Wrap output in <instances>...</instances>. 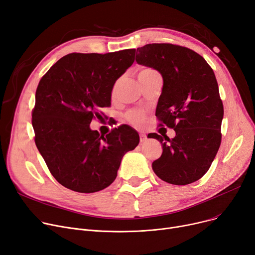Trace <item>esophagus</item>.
I'll list each match as a JSON object with an SVG mask.
<instances>
[{"instance_id":"34e87169","label":"esophagus","mask_w":255,"mask_h":255,"mask_svg":"<svg viewBox=\"0 0 255 255\" xmlns=\"http://www.w3.org/2000/svg\"><path fill=\"white\" fill-rule=\"evenodd\" d=\"M146 140H147L146 134L141 133V134H140V142H141V143H144V142H146Z\"/></svg>"}]
</instances>
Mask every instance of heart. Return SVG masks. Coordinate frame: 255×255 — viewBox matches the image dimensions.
<instances>
[{
	"label": "heart",
	"mask_w": 255,
	"mask_h": 255,
	"mask_svg": "<svg viewBox=\"0 0 255 255\" xmlns=\"http://www.w3.org/2000/svg\"><path fill=\"white\" fill-rule=\"evenodd\" d=\"M150 72H154V70L148 69V68L142 69V70L139 72L138 76H141V75H144V74H147V73H150ZM118 84H119V81H116V82L114 83V85H113V87H112V96L115 95V92H116V89H117V87H118ZM127 118H128V121L132 126H134V127H141V126L144 124L145 115H144V113L141 112V111H131V112H129V113L127 115Z\"/></svg>",
	"instance_id": "1"
}]
</instances>
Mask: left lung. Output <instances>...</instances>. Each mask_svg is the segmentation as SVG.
<instances>
[{"label": "left lung", "instance_id": "left-lung-1", "mask_svg": "<svg viewBox=\"0 0 255 255\" xmlns=\"http://www.w3.org/2000/svg\"><path fill=\"white\" fill-rule=\"evenodd\" d=\"M136 62L158 71L163 80L155 115L176 136L149 133L162 146L152 170L161 180L186 185L211 167L221 143L223 105L212 68L193 50L169 43L137 48Z\"/></svg>", "mask_w": 255, "mask_h": 255}]
</instances>
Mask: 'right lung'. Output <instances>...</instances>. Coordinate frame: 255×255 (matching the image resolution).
Instances as JSON below:
<instances>
[{"instance_id": "right-lung-1", "label": "right lung", "mask_w": 255, "mask_h": 255, "mask_svg": "<svg viewBox=\"0 0 255 255\" xmlns=\"http://www.w3.org/2000/svg\"><path fill=\"white\" fill-rule=\"evenodd\" d=\"M134 53H70L40 80L32 114L35 143L63 186L83 193L108 187L124 155L139 144V133L127 125L106 136L89 128L111 105L112 87L132 65Z\"/></svg>"}]
</instances>
